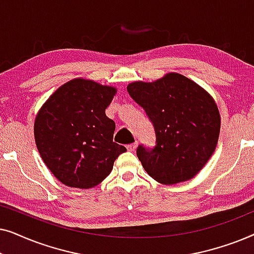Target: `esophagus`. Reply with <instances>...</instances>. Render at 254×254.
Masks as SVG:
<instances>
[{"label":"esophagus","instance_id":"1","mask_svg":"<svg viewBox=\"0 0 254 254\" xmlns=\"http://www.w3.org/2000/svg\"><path fill=\"white\" fill-rule=\"evenodd\" d=\"M136 148H137V142H134V143L127 145V149H128V150H129V151H134Z\"/></svg>","mask_w":254,"mask_h":254}]
</instances>
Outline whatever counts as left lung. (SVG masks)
<instances>
[{"label":"left lung","instance_id":"1","mask_svg":"<svg viewBox=\"0 0 254 254\" xmlns=\"http://www.w3.org/2000/svg\"><path fill=\"white\" fill-rule=\"evenodd\" d=\"M127 91L155 128V147L136 149L148 175L165 185L192 179L218 141L221 117L213 97L178 72L151 83L133 82Z\"/></svg>","mask_w":254,"mask_h":254}]
</instances>
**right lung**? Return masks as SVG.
<instances>
[{
    "label": "right lung",
    "instance_id": "obj_1",
    "mask_svg": "<svg viewBox=\"0 0 254 254\" xmlns=\"http://www.w3.org/2000/svg\"><path fill=\"white\" fill-rule=\"evenodd\" d=\"M116 93L113 86L75 78L61 85L38 112V151L65 186H97L112 171L118 156L126 151L113 142L116 124L105 114Z\"/></svg>",
    "mask_w": 254,
    "mask_h": 254
}]
</instances>
